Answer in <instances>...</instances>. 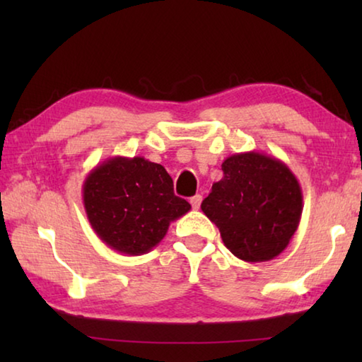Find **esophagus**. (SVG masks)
I'll return each instance as SVG.
<instances>
[{"label":"esophagus","instance_id":"obj_1","mask_svg":"<svg viewBox=\"0 0 362 362\" xmlns=\"http://www.w3.org/2000/svg\"><path fill=\"white\" fill-rule=\"evenodd\" d=\"M201 201H203V196L194 194V196H192V198H189V204H192L193 209H199Z\"/></svg>","mask_w":362,"mask_h":362}]
</instances>
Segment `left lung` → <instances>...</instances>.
<instances>
[{
    "label": "left lung",
    "mask_w": 362,
    "mask_h": 362,
    "mask_svg": "<svg viewBox=\"0 0 362 362\" xmlns=\"http://www.w3.org/2000/svg\"><path fill=\"white\" fill-rule=\"evenodd\" d=\"M201 209L217 225L222 241L244 262H268L287 247L303 209L297 177L278 158L235 153L222 163Z\"/></svg>",
    "instance_id": "left-lung-1"
}]
</instances>
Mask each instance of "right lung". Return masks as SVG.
<instances>
[{
  "label": "right lung",
  "instance_id": "obj_1",
  "mask_svg": "<svg viewBox=\"0 0 362 362\" xmlns=\"http://www.w3.org/2000/svg\"><path fill=\"white\" fill-rule=\"evenodd\" d=\"M86 216L100 240L127 255H142L166 236L170 222L192 209L174 194L161 164L142 156H113L83 183Z\"/></svg>",
  "mask_w": 362,
  "mask_h": 362
}]
</instances>
